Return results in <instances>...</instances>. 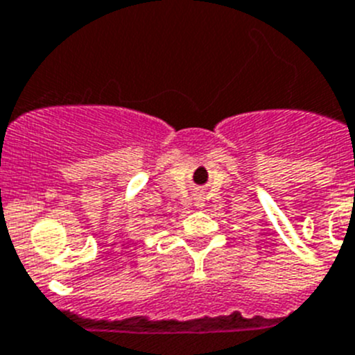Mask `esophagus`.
<instances>
[{"mask_svg":"<svg viewBox=\"0 0 355 355\" xmlns=\"http://www.w3.org/2000/svg\"><path fill=\"white\" fill-rule=\"evenodd\" d=\"M194 203H196L198 209H201V207L205 205V198H203V194H196V198H194Z\"/></svg>","mask_w":355,"mask_h":355,"instance_id":"esophagus-1","label":"esophagus"}]
</instances>
